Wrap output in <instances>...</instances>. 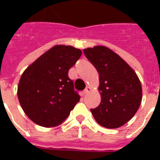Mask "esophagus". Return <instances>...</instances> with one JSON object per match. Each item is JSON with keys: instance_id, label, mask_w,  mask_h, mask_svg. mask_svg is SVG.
<instances>
[{"instance_id": "34e87169", "label": "esophagus", "mask_w": 160, "mask_h": 160, "mask_svg": "<svg viewBox=\"0 0 160 160\" xmlns=\"http://www.w3.org/2000/svg\"><path fill=\"white\" fill-rule=\"evenodd\" d=\"M90 92H91V88H90V87H86V89L84 90L83 93L85 94V95H86V94L89 93Z\"/></svg>"}]
</instances>
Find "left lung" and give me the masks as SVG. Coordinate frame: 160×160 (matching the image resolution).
Here are the masks:
<instances>
[{
	"label": "left lung",
	"mask_w": 160,
	"mask_h": 160,
	"mask_svg": "<svg viewBox=\"0 0 160 160\" xmlns=\"http://www.w3.org/2000/svg\"><path fill=\"white\" fill-rule=\"evenodd\" d=\"M99 74L101 102L91 109L98 123L107 128L122 126L140 107L142 88L137 74L118 54L104 46L83 50Z\"/></svg>",
	"instance_id": "1"
}]
</instances>
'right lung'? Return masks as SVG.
<instances>
[{
	"label": "right lung",
	"mask_w": 160,
	"mask_h": 160,
	"mask_svg": "<svg viewBox=\"0 0 160 160\" xmlns=\"http://www.w3.org/2000/svg\"><path fill=\"white\" fill-rule=\"evenodd\" d=\"M80 56V49L56 45L24 71L18 98L23 111L35 123L46 128L59 125L80 101L68 73Z\"/></svg>",
	"instance_id": "add662e5"
}]
</instances>
